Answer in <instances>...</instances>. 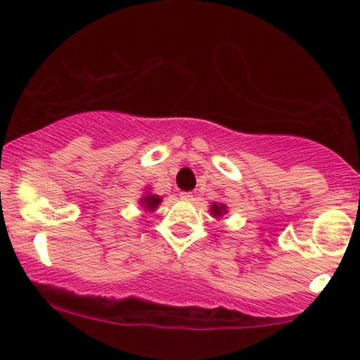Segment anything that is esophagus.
Segmentation results:
<instances>
[{
	"label": "esophagus",
	"mask_w": 360,
	"mask_h": 360,
	"mask_svg": "<svg viewBox=\"0 0 360 360\" xmlns=\"http://www.w3.org/2000/svg\"><path fill=\"white\" fill-rule=\"evenodd\" d=\"M179 196H181V200H186V201L193 200V193H189V191H183V193H179Z\"/></svg>",
	"instance_id": "1"
}]
</instances>
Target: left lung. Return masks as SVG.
Returning <instances> with one entry per match:
<instances>
[{
	"label": "left lung",
	"instance_id": "left-lung-1",
	"mask_svg": "<svg viewBox=\"0 0 360 360\" xmlns=\"http://www.w3.org/2000/svg\"><path fill=\"white\" fill-rule=\"evenodd\" d=\"M225 212H226V206L225 205H217V203L212 205L213 217H221V214L225 213Z\"/></svg>",
	"mask_w": 360,
	"mask_h": 360
}]
</instances>
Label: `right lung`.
Returning <instances> with one entry per match:
<instances>
[{
	"label": "right lung",
	"instance_id": "obj_1",
	"mask_svg": "<svg viewBox=\"0 0 360 360\" xmlns=\"http://www.w3.org/2000/svg\"><path fill=\"white\" fill-rule=\"evenodd\" d=\"M160 203V198H157V196H154V194H147V196H143L142 198V205L146 206L147 210H155L157 208V205Z\"/></svg>",
	"mask_w": 360,
	"mask_h": 360
}]
</instances>
